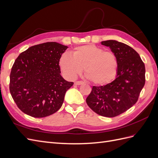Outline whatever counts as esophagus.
I'll return each mask as SVG.
<instances>
[{
    "label": "esophagus",
    "mask_w": 158,
    "mask_h": 158,
    "mask_svg": "<svg viewBox=\"0 0 158 158\" xmlns=\"http://www.w3.org/2000/svg\"><path fill=\"white\" fill-rule=\"evenodd\" d=\"M83 84H84V82L82 81H77L75 82V85H81Z\"/></svg>",
    "instance_id": "1"
}]
</instances>
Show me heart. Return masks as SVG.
Segmentation results:
<instances>
[{"mask_svg": "<svg viewBox=\"0 0 158 158\" xmlns=\"http://www.w3.org/2000/svg\"><path fill=\"white\" fill-rule=\"evenodd\" d=\"M59 65L63 73L70 79L76 78L85 67L88 80L95 85H105L116 77L118 60L114 52L89 44L75 47L71 55L63 54Z\"/></svg>", "mask_w": 158, "mask_h": 158, "instance_id": "1", "label": "heart"}]
</instances>
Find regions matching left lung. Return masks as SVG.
I'll use <instances>...</instances> for the list:
<instances>
[{"instance_id": "1", "label": "left lung", "mask_w": 158, "mask_h": 158, "mask_svg": "<svg viewBox=\"0 0 158 158\" xmlns=\"http://www.w3.org/2000/svg\"><path fill=\"white\" fill-rule=\"evenodd\" d=\"M118 60L116 78L104 86L92 88L86 102L99 115L114 118L131 108L138 100L145 82V64L139 55L126 44L115 40L102 42Z\"/></svg>"}]
</instances>
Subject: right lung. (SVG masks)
<instances>
[{
    "label": "right lung",
    "mask_w": 158,
    "mask_h": 158,
    "mask_svg": "<svg viewBox=\"0 0 158 158\" xmlns=\"http://www.w3.org/2000/svg\"><path fill=\"white\" fill-rule=\"evenodd\" d=\"M67 46L47 42L29 47L15 60L9 89L23 113L33 118L53 114L62 106L66 91L73 82L60 75L59 60Z\"/></svg>",
    "instance_id": "right-lung-1"
}]
</instances>
